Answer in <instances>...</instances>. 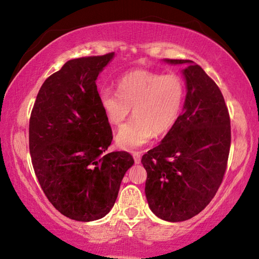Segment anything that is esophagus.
I'll return each instance as SVG.
<instances>
[{"instance_id":"obj_1","label":"esophagus","mask_w":259,"mask_h":259,"mask_svg":"<svg viewBox=\"0 0 259 259\" xmlns=\"http://www.w3.org/2000/svg\"><path fill=\"white\" fill-rule=\"evenodd\" d=\"M133 155H134L135 163H140V160H142V155H140V153L139 152H135Z\"/></svg>"}]
</instances>
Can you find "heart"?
<instances>
[{"mask_svg": "<svg viewBox=\"0 0 259 259\" xmlns=\"http://www.w3.org/2000/svg\"><path fill=\"white\" fill-rule=\"evenodd\" d=\"M119 94L105 89L99 102L112 125L119 126L134 108L135 119L119 130L115 142L123 150L144 146L164 135L177 123L185 100V83L177 74H162L148 69H134L117 83Z\"/></svg>", "mask_w": 259, "mask_h": 259, "instance_id": "obj_1", "label": "heart"}]
</instances>
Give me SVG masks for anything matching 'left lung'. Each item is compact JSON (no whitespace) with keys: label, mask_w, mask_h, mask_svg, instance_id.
<instances>
[{"label":"left lung","mask_w":259,"mask_h":259,"mask_svg":"<svg viewBox=\"0 0 259 259\" xmlns=\"http://www.w3.org/2000/svg\"><path fill=\"white\" fill-rule=\"evenodd\" d=\"M183 73L187 94L177 123L159 146L142 157L147 171L145 194L157 217L187 221L216 195L226 171L231 147V120L221 89L192 60Z\"/></svg>","instance_id":"1"}]
</instances>
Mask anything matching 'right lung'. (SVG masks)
Instances as JSON below:
<instances>
[{
	"label": "right lung",
	"instance_id": "right-lung-1",
	"mask_svg": "<svg viewBox=\"0 0 259 259\" xmlns=\"http://www.w3.org/2000/svg\"><path fill=\"white\" fill-rule=\"evenodd\" d=\"M113 56L68 60L43 83L30 113L29 153L37 181L51 204L78 222L111 211L134 164L128 152L105 153L113 135L96 80Z\"/></svg>",
	"mask_w": 259,
	"mask_h": 259
}]
</instances>
